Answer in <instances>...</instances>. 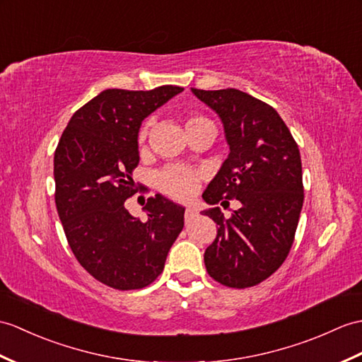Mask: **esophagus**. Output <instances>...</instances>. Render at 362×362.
Returning <instances> with one entry per match:
<instances>
[{
	"mask_svg": "<svg viewBox=\"0 0 362 362\" xmlns=\"http://www.w3.org/2000/svg\"><path fill=\"white\" fill-rule=\"evenodd\" d=\"M197 216V209L192 206V205H188L187 206V211H185V221L187 222H191L194 217Z\"/></svg>",
	"mask_w": 362,
	"mask_h": 362,
	"instance_id": "1",
	"label": "esophagus"
}]
</instances>
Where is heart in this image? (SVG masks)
<instances>
[{
    "label": "heart",
    "instance_id": "heart-1",
    "mask_svg": "<svg viewBox=\"0 0 362 362\" xmlns=\"http://www.w3.org/2000/svg\"><path fill=\"white\" fill-rule=\"evenodd\" d=\"M208 122L204 117H191L187 122V128L191 126ZM146 137V129L143 128L139 134V141L141 143ZM200 183V174L194 168L185 165H173L165 168L163 171L157 175V187L160 188L165 194L174 199H188L196 192Z\"/></svg>",
    "mask_w": 362,
    "mask_h": 362
}]
</instances>
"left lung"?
I'll use <instances>...</instances> for the list:
<instances>
[{
  "instance_id": "obj_1",
  "label": "left lung",
  "mask_w": 362,
  "mask_h": 362,
  "mask_svg": "<svg viewBox=\"0 0 362 362\" xmlns=\"http://www.w3.org/2000/svg\"><path fill=\"white\" fill-rule=\"evenodd\" d=\"M191 92L219 115L230 146L202 197L209 205L240 202L230 219L219 208L202 211L217 223L206 272L226 287H253L284 264L295 239L304 204L299 148L276 109L247 92Z\"/></svg>"
}]
</instances>
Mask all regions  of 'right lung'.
Masks as SVG:
<instances>
[{
  "instance_id": "1",
  "label": "right lung",
  "mask_w": 362,
  "mask_h": 362,
  "mask_svg": "<svg viewBox=\"0 0 362 362\" xmlns=\"http://www.w3.org/2000/svg\"><path fill=\"white\" fill-rule=\"evenodd\" d=\"M182 90L106 89L72 115L58 141L55 204L67 242L80 265L112 288L153 282L183 228L185 208L162 194L148 199L146 222L124 208L137 192L141 122Z\"/></svg>"
}]
</instances>
